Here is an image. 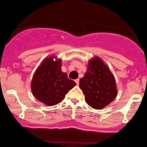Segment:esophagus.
Wrapping results in <instances>:
<instances>
[{
	"instance_id": "34e87169",
	"label": "esophagus",
	"mask_w": 147,
	"mask_h": 147,
	"mask_svg": "<svg viewBox=\"0 0 147 147\" xmlns=\"http://www.w3.org/2000/svg\"><path fill=\"white\" fill-rule=\"evenodd\" d=\"M75 82H76V84H77V85L79 84V83H80V80H79V79H76V80H75Z\"/></svg>"
}]
</instances>
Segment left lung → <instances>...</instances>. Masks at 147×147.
Instances as JSON below:
<instances>
[{
	"instance_id": "obj_1",
	"label": "left lung",
	"mask_w": 147,
	"mask_h": 147,
	"mask_svg": "<svg viewBox=\"0 0 147 147\" xmlns=\"http://www.w3.org/2000/svg\"><path fill=\"white\" fill-rule=\"evenodd\" d=\"M80 88L86 102L95 109H101L117 95L115 78L109 67L100 57L94 56L88 63L87 71L80 80Z\"/></svg>"
}]
</instances>
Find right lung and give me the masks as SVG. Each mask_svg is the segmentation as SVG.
Returning a JSON list of instances; mask_svg holds the SVG:
<instances>
[{
    "instance_id": "add662e5",
    "label": "right lung",
    "mask_w": 147,
    "mask_h": 147,
    "mask_svg": "<svg viewBox=\"0 0 147 147\" xmlns=\"http://www.w3.org/2000/svg\"><path fill=\"white\" fill-rule=\"evenodd\" d=\"M62 60L56 55L46 57L34 72L31 82L32 93L47 106L59 103L68 91L76 85L61 70Z\"/></svg>"
}]
</instances>
